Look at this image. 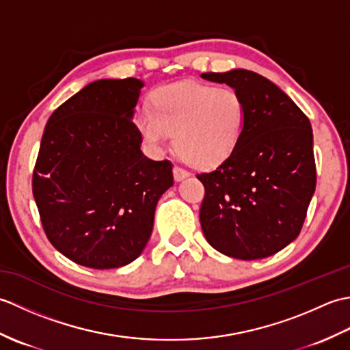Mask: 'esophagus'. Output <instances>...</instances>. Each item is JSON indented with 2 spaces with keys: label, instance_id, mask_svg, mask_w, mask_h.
Wrapping results in <instances>:
<instances>
[{
  "label": "esophagus",
  "instance_id": "obj_1",
  "mask_svg": "<svg viewBox=\"0 0 350 350\" xmlns=\"http://www.w3.org/2000/svg\"><path fill=\"white\" fill-rule=\"evenodd\" d=\"M189 176V171H187L182 167H174V179L179 182V180H183L185 177Z\"/></svg>",
  "mask_w": 350,
  "mask_h": 350
}]
</instances>
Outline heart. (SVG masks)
I'll return each instance as SVG.
<instances>
[{
  "label": "heart",
  "instance_id": "1",
  "mask_svg": "<svg viewBox=\"0 0 350 350\" xmlns=\"http://www.w3.org/2000/svg\"><path fill=\"white\" fill-rule=\"evenodd\" d=\"M247 105L232 87L177 83L156 88L152 109L141 108L135 123L154 150L174 132L177 148L197 165H213L233 152L245 129Z\"/></svg>",
  "mask_w": 350,
  "mask_h": 350
}]
</instances>
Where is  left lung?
Instances as JSON below:
<instances>
[{"mask_svg":"<svg viewBox=\"0 0 350 350\" xmlns=\"http://www.w3.org/2000/svg\"><path fill=\"white\" fill-rule=\"evenodd\" d=\"M233 87L247 122L233 152L197 179L204 187L200 222L212 247L228 257L272 256L298 237L316 189L313 131L299 107L256 72H207Z\"/></svg>","mask_w":350,"mask_h":350,"instance_id":"obj_1","label":"left lung"}]
</instances>
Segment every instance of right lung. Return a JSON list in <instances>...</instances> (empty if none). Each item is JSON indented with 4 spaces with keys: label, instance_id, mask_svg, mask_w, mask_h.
Masks as SVG:
<instances>
[{
    "label": "right lung",
    "instance_id": "1",
    "mask_svg": "<svg viewBox=\"0 0 350 350\" xmlns=\"http://www.w3.org/2000/svg\"><path fill=\"white\" fill-rule=\"evenodd\" d=\"M143 83L100 79L62 103L44 128L33 171L43 232L72 262L113 269L133 262L152 234L173 163L139 150L132 122Z\"/></svg>",
    "mask_w": 350,
    "mask_h": 350
}]
</instances>
